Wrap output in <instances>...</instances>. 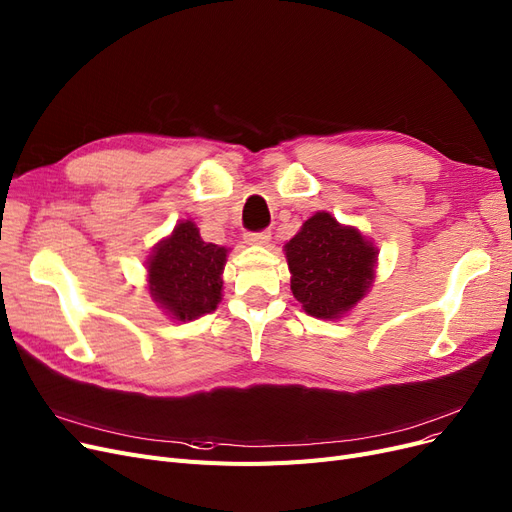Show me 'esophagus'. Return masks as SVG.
<instances>
[{"label":"esophagus","instance_id":"34e87169","mask_svg":"<svg viewBox=\"0 0 512 512\" xmlns=\"http://www.w3.org/2000/svg\"><path fill=\"white\" fill-rule=\"evenodd\" d=\"M270 238H272V234L268 232V230H261V232H249L244 236V240L249 242V244H257V246H263V244H268L270 242Z\"/></svg>","mask_w":512,"mask_h":512}]
</instances>
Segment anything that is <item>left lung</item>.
I'll list each match as a JSON object with an SVG mask.
<instances>
[{
	"instance_id": "left-lung-1",
	"label": "left lung",
	"mask_w": 512,
	"mask_h": 512,
	"mask_svg": "<svg viewBox=\"0 0 512 512\" xmlns=\"http://www.w3.org/2000/svg\"><path fill=\"white\" fill-rule=\"evenodd\" d=\"M291 291L316 318H337L361 299L373 280L375 249L354 227L329 213L310 217L285 246Z\"/></svg>"
}]
</instances>
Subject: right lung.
<instances>
[{"mask_svg": "<svg viewBox=\"0 0 512 512\" xmlns=\"http://www.w3.org/2000/svg\"><path fill=\"white\" fill-rule=\"evenodd\" d=\"M227 249L204 242L194 221H183L149 257V291L177 320L213 312L221 299Z\"/></svg>", "mask_w": 512, "mask_h": 512, "instance_id": "right-lung-1", "label": "right lung"}]
</instances>
